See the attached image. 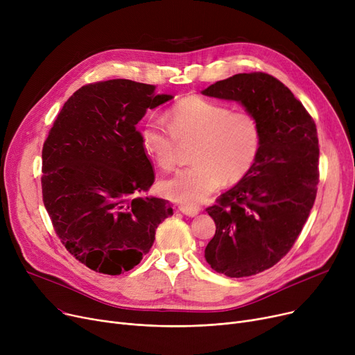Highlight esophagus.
Wrapping results in <instances>:
<instances>
[{
    "instance_id": "obj_1",
    "label": "esophagus",
    "mask_w": 355,
    "mask_h": 355,
    "mask_svg": "<svg viewBox=\"0 0 355 355\" xmlns=\"http://www.w3.org/2000/svg\"><path fill=\"white\" fill-rule=\"evenodd\" d=\"M178 210H180L182 214L189 216V217H196V216L198 214V211H200V209H198V207L187 206V204H180V206H178Z\"/></svg>"
}]
</instances>
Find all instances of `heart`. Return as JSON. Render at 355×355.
<instances>
[{
  "label": "heart",
  "instance_id": "obj_1",
  "mask_svg": "<svg viewBox=\"0 0 355 355\" xmlns=\"http://www.w3.org/2000/svg\"><path fill=\"white\" fill-rule=\"evenodd\" d=\"M139 139L144 151L165 171L178 164L180 144L194 141L191 166L164 181V194L182 204H197L214 193L223 182L243 180L253 168L260 129L249 112H232L226 105L201 96L180 99L166 112V122L148 118Z\"/></svg>",
  "mask_w": 355,
  "mask_h": 355
}]
</instances>
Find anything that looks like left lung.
I'll return each mask as SVG.
<instances>
[{
	"label": "left lung",
	"mask_w": 355,
	"mask_h": 355,
	"mask_svg": "<svg viewBox=\"0 0 355 355\" xmlns=\"http://www.w3.org/2000/svg\"><path fill=\"white\" fill-rule=\"evenodd\" d=\"M202 95L241 103L259 123L250 173L206 209L216 234L204 252L216 272L252 276L276 265L305 226L320 182L318 132L293 93L263 71L234 74Z\"/></svg>",
	"instance_id": "obj_1"
}]
</instances>
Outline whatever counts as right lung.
Returning a JSON list of instances; mask_svg holds the SVG:
<instances>
[{
	"label": "right lung",
	"mask_w": 355,
	"mask_h": 355,
	"mask_svg": "<svg viewBox=\"0 0 355 355\" xmlns=\"http://www.w3.org/2000/svg\"><path fill=\"white\" fill-rule=\"evenodd\" d=\"M171 95L112 79L67 99L43 145V202L55 234L89 269L121 275L151 249L171 204L144 197L155 181L137 123Z\"/></svg>",
	"instance_id": "right-lung-1"
}]
</instances>
